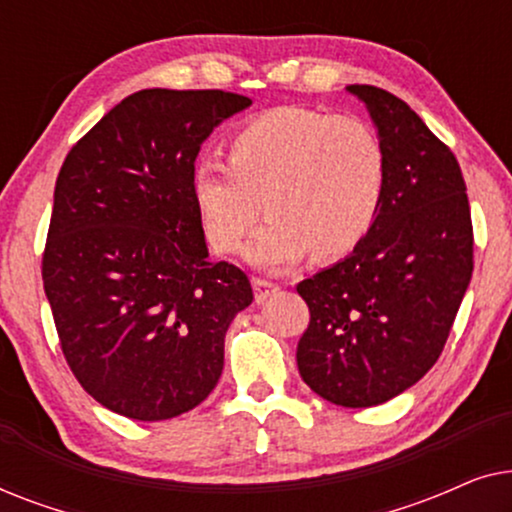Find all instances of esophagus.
I'll list each match as a JSON object with an SVG mask.
<instances>
[{"label":"esophagus","mask_w":512,"mask_h":512,"mask_svg":"<svg viewBox=\"0 0 512 512\" xmlns=\"http://www.w3.org/2000/svg\"><path fill=\"white\" fill-rule=\"evenodd\" d=\"M254 298H256V303L261 305V303H265V300H268L272 293H277L279 291V286L275 284V282H268V279H261V277H254Z\"/></svg>","instance_id":"34e87169"}]
</instances>
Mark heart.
Instances as JSON below:
<instances>
[{
    "label": "heart",
    "mask_w": 512,
    "mask_h": 512,
    "mask_svg": "<svg viewBox=\"0 0 512 512\" xmlns=\"http://www.w3.org/2000/svg\"><path fill=\"white\" fill-rule=\"evenodd\" d=\"M387 193V151L370 125L305 107H275L242 123L228 165L193 167L191 195L202 235L219 254L240 247L263 209L265 226L247 247L261 268H284L307 251L342 258L373 230Z\"/></svg>",
    "instance_id": "obj_1"
}]
</instances>
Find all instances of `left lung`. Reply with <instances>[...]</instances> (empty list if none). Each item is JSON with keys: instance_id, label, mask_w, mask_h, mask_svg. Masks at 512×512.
Instances as JSON below:
<instances>
[{"instance_id": "obj_1", "label": "left lung", "mask_w": 512, "mask_h": 512, "mask_svg": "<svg viewBox=\"0 0 512 512\" xmlns=\"http://www.w3.org/2000/svg\"><path fill=\"white\" fill-rule=\"evenodd\" d=\"M387 151V193L347 258L303 279L298 370L314 394L370 408L403 394L443 352L473 275V223L454 153L403 100L347 86Z\"/></svg>"}]
</instances>
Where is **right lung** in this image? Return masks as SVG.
Returning <instances> with one entry per match:
<instances>
[{
  "mask_svg": "<svg viewBox=\"0 0 512 512\" xmlns=\"http://www.w3.org/2000/svg\"><path fill=\"white\" fill-rule=\"evenodd\" d=\"M249 104L139 90L60 167L41 277L69 368L111 412L172 419L219 382L226 331L254 291L233 263L209 261L191 174L200 144Z\"/></svg>",
  "mask_w": 512,
  "mask_h": 512,
  "instance_id": "add662e5",
  "label": "right lung"
}]
</instances>
